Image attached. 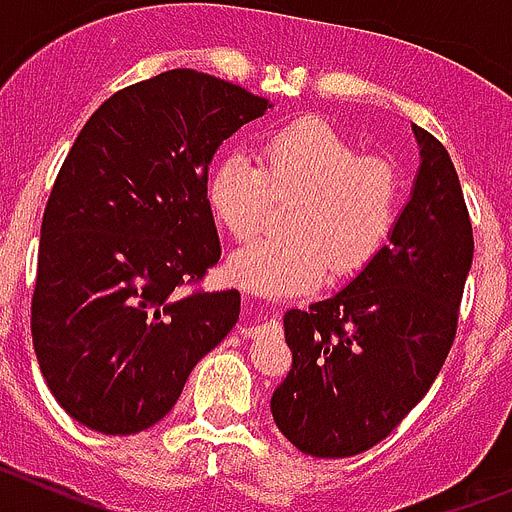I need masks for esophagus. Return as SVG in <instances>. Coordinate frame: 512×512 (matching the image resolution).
Returning a JSON list of instances; mask_svg holds the SVG:
<instances>
[{
  "mask_svg": "<svg viewBox=\"0 0 512 512\" xmlns=\"http://www.w3.org/2000/svg\"><path fill=\"white\" fill-rule=\"evenodd\" d=\"M259 325H243V328H241V333H243V336H248V338H251V336H256V333H259Z\"/></svg>",
  "mask_w": 512,
  "mask_h": 512,
  "instance_id": "obj_1",
  "label": "esophagus"
}]
</instances>
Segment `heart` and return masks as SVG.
<instances>
[{
  "mask_svg": "<svg viewBox=\"0 0 512 512\" xmlns=\"http://www.w3.org/2000/svg\"><path fill=\"white\" fill-rule=\"evenodd\" d=\"M269 197H297L284 238H256L228 256L235 287L266 297H295L333 274L361 269L384 246L400 212V176L382 158L305 117L266 135L261 166L228 153L212 166L207 200L217 220L246 238L259 228Z\"/></svg>",
  "mask_w": 512,
  "mask_h": 512,
  "instance_id": "heart-1",
  "label": "heart"
}]
</instances>
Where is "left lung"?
<instances>
[{"label": "left lung", "mask_w": 512, "mask_h": 512, "mask_svg": "<svg viewBox=\"0 0 512 512\" xmlns=\"http://www.w3.org/2000/svg\"><path fill=\"white\" fill-rule=\"evenodd\" d=\"M413 135L420 166L387 246L346 287L284 312L292 369L271 415L302 454L377 446L431 390L454 343L472 223L449 151L418 125Z\"/></svg>", "instance_id": "8db88e82"}]
</instances>
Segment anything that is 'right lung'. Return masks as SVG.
I'll list each match as a JSON object with an SVG mask.
<instances>
[{
    "mask_svg": "<svg viewBox=\"0 0 512 512\" xmlns=\"http://www.w3.org/2000/svg\"><path fill=\"white\" fill-rule=\"evenodd\" d=\"M266 110L230 81L174 69L112 94L81 128L45 207L33 292L40 372L81 425L151 428L238 323V289L179 287L220 259L212 156Z\"/></svg>",
    "mask_w": 512,
    "mask_h": 512,
    "instance_id": "1",
    "label": "right lung"
}]
</instances>
